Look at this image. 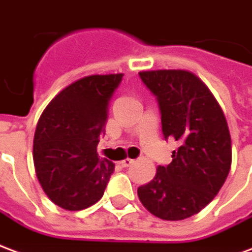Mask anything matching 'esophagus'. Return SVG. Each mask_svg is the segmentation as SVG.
Here are the masks:
<instances>
[{
  "instance_id": "34e87169",
  "label": "esophagus",
  "mask_w": 252,
  "mask_h": 252,
  "mask_svg": "<svg viewBox=\"0 0 252 252\" xmlns=\"http://www.w3.org/2000/svg\"><path fill=\"white\" fill-rule=\"evenodd\" d=\"M133 164H134L133 158H125L121 161V165H122V166H125V168H126V166H130V165H133Z\"/></svg>"
}]
</instances>
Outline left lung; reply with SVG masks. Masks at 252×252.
<instances>
[{
  "instance_id": "left-lung-1",
  "label": "left lung",
  "mask_w": 252,
  "mask_h": 252,
  "mask_svg": "<svg viewBox=\"0 0 252 252\" xmlns=\"http://www.w3.org/2000/svg\"><path fill=\"white\" fill-rule=\"evenodd\" d=\"M156 95L162 133L181 146L168 166L138 188L150 214L162 220H184L208 205L219 193L231 169L232 149L227 119L209 88L185 69L141 71Z\"/></svg>"
}]
</instances>
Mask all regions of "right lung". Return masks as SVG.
Returning <instances> with one entry per match:
<instances>
[{
	"label": "right lung",
	"instance_id": "add662e5",
	"mask_svg": "<svg viewBox=\"0 0 252 252\" xmlns=\"http://www.w3.org/2000/svg\"><path fill=\"white\" fill-rule=\"evenodd\" d=\"M122 73L90 75L63 88L38 119L33 162L38 183L53 204L67 211L102 199L115 165L96 153L108 102Z\"/></svg>",
	"mask_w": 252,
	"mask_h": 252
}]
</instances>
